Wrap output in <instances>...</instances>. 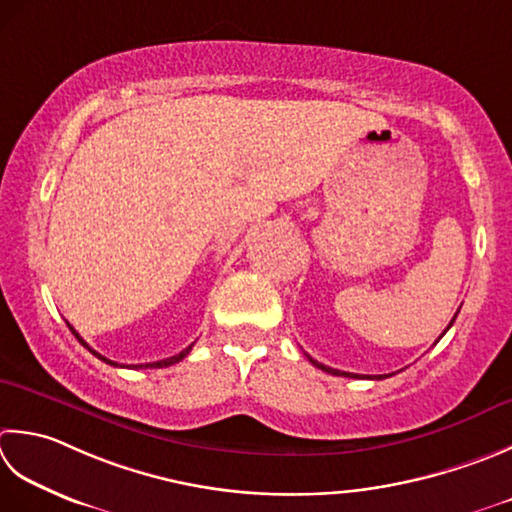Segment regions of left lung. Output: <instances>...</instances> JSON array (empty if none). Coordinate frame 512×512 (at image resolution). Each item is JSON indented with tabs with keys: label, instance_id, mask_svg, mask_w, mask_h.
<instances>
[{
	"label": "left lung",
	"instance_id": "8db88e82",
	"mask_svg": "<svg viewBox=\"0 0 512 512\" xmlns=\"http://www.w3.org/2000/svg\"><path fill=\"white\" fill-rule=\"evenodd\" d=\"M455 317H457V315H455ZM455 317H453V319H450V324H448V328H450V326H453V322H455ZM448 328H446V330H448ZM446 330H444V333H446ZM444 333H442V335H444ZM308 359H310V364H313V366H317V368H322V370H324V373H330V375H337V377H355V379H357V377H362V375H355V373H344V370H337V368H328V366H324V364H319V362H315V359H313V357H308ZM384 377H390V375H377L375 379H384Z\"/></svg>",
	"mask_w": 512,
	"mask_h": 512
}]
</instances>
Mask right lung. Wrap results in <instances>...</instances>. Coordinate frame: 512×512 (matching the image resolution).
Returning a JSON list of instances; mask_svg holds the SVG:
<instances>
[{"mask_svg":"<svg viewBox=\"0 0 512 512\" xmlns=\"http://www.w3.org/2000/svg\"><path fill=\"white\" fill-rule=\"evenodd\" d=\"M66 324H68V322H66ZM68 328H70V330H73V335H75V337L79 339V344H82L84 348H88V350H90V353H93V355H95L97 359H102V362H106V364H110V366H119V368H124L122 364H117V362H113V359H106L104 355H99V353H97V350H93V348H90V346H88V344L84 342V339H82V337H79V333H77V330H75L73 326H70V324H68ZM190 348H193V344H190L188 348H184V350H182V353H177V355H173V357H166V359H162V362H153V364H135V368H164V366H173V364H177V362H182V359H184V357H186V355L190 353Z\"/></svg>","mask_w":512,"mask_h":512,"instance_id":"right-lung-1","label":"right lung"}]
</instances>
